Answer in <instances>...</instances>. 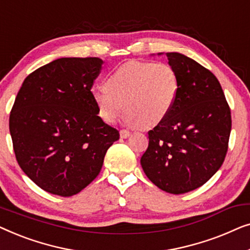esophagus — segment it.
<instances>
[{
    "label": "esophagus",
    "mask_w": 250,
    "mask_h": 250,
    "mask_svg": "<svg viewBox=\"0 0 250 250\" xmlns=\"http://www.w3.org/2000/svg\"><path fill=\"white\" fill-rule=\"evenodd\" d=\"M119 134H121L122 139H126L128 138L129 134H131V132L127 131V129H121V131H119Z\"/></svg>",
    "instance_id": "1"
}]
</instances>
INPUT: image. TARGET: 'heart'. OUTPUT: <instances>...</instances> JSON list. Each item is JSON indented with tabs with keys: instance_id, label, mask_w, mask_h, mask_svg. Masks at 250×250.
<instances>
[{
	"instance_id": "heart-1",
	"label": "heart",
	"mask_w": 250,
	"mask_h": 250,
	"mask_svg": "<svg viewBox=\"0 0 250 250\" xmlns=\"http://www.w3.org/2000/svg\"><path fill=\"white\" fill-rule=\"evenodd\" d=\"M179 88V77L170 64L129 61L109 75L104 87L94 88L92 98L108 124L117 121L124 109L127 124L150 128L167 117Z\"/></svg>"
}]
</instances>
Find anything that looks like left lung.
Segmentation results:
<instances>
[{"label":"left lung","instance_id":"left-lung-1","mask_svg":"<svg viewBox=\"0 0 250 250\" xmlns=\"http://www.w3.org/2000/svg\"><path fill=\"white\" fill-rule=\"evenodd\" d=\"M165 56L179 77V94L167 117L148 132L141 166L159 189L181 194L206 183L223 164L231 110L210 70L181 53Z\"/></svg>","mask_w":250,"mask_h":250}]
</instances>
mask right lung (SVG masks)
Masks as SVG:
<instances>
[{"label": "right lung", "mask_w": 250, "mask_h": 250, "mask_svg": "<svg viewBox=\"0 0 250 250\" xmlns=\"http://www.w3.org/2000/svg\"><path fill=\"white\" fill-rule=\"evenodd\" d=\"M100 58H60L25 78L10 112L16 159L41 189L74 196L100 173L119 132L98 116Z\"/></svg>", "instance_id": "add662e5"}]
</instances>
